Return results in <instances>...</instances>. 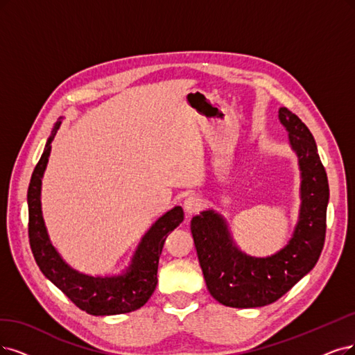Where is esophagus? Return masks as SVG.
<instances>
[{
  "label": "esophagus",
  "instance_id": "1",
  "mask_svg": "<svg viewBox=\"0 0 355 355\" xmlns=\"http://www.w3.org/2000/svg\"><path fill=\"white\" fill-rule=\"evenodd\" d=\"M202 205V199H199L198 196H190V198L184 200V211L187 212V215H194L200 211Z\"/></svg>",
  "mask_w": 355,
  "mask_h": 355
}]
</instances>
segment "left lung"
Segmentation results:
<instances>
[{
    "label": "left lung",
    "mask_w": 355,
    "mask_h": 355,
    "mask_svg": "<svg viewBox=\"0 0 355 355\" xmlns=\"http://www.w3.org/2000/svg\"><path fill=\"white\" fill-rule=\"evenodd\" d=\"M279 120L290 133L301 169V209L293 239L266 259L250 257L234 245L220 215L205 211L191 219V234L211 295L235 309L275 303L318 263L326 235L329 184L316 141L307 125L288 108Z\"/></svg>",
    "instance_id": "left-lung-1"
}]
</instances>
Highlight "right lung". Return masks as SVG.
Instances as JSON below:
<instances>
[{"label":"right lung","instance_id":"right-lung-1","mask_svg":"<svg viewBox=\"0 0 355 355\" xmlns=\"http://www.w3.org/2000/svg\"><path fill=\"white\" fill-rule=\"evenodd\" d=\"M60 124L61 121L55 123L29 182L28 230L33 257L45 277L58 286L80 310L94 316L135 311L146 304V301L153 294L157 284V263H159L165 239L181 224L184 219V212L181 206H175L155 222L141 239L133 257V263L121 277L95 278L78 273L65 265L48 239L41 211L42 175L48 164L51 143L55 137Z\"/></svg>","mask_w":355,"mask_h":355}]
</instances>
